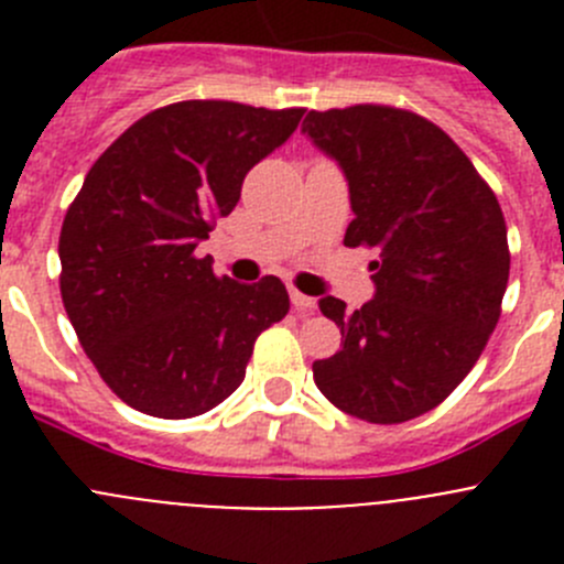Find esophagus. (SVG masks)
<instances>
[{
	"instance_id": "esophagus-1",
	"label": "esophagus",
	"mask_w": 564,
	"mask_h": 564,
	"mask_svg": "<svg viewBox=\"0 0 564 564\" xmlns=\"http://www.w3.org/2000/svg\"><path fill=\"white\" fill-rule=\"evenodd\" d=\"M291 302H293V311L296 313H311L316 307V299L305 296V293H299L296 288H291Z\"/></svg>"
}]
</instances>
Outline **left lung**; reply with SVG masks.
Instances as JSON below:
<instances>
[{"label": "left lung", "instance_id": "left-lung-1", "mask_svg": "<svg viewBox=\"0 0 564 564\" xmlns=\"http://www.w3.org/2000/svg\"><path fill=\"white\" fill-rule=\"evenodd\" d=\"M302 132L350 186L344 246L378 248L367 305L318 299L341 350L313 361V381L347 415L412 421L452 395L495 333L511 268L500 203L449 134L406 109H311Z\"/></svg>", "mask_w": 564, "mask_h": 564}]
</instances>
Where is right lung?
Masks as SVG:
<instances>
[{"instance_id":"right-lung-1","label":"right lung","mask_w":564,"mask_h":564,"mask_svg":"<svg viewBox=\"0 0 564 564\" xmlns=\"http://www.w3.org/2000/svg\"><path fill=\"white\" fill-rule=\"evenodd\" d=\"M305 109L181 101L154 109L93 163L58 237L62 299L109 390L143 415H203L246 378L291 299L276 276L239 285L194 248L246 174Z\"/></svg>"}]
</instances>
